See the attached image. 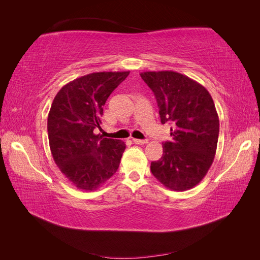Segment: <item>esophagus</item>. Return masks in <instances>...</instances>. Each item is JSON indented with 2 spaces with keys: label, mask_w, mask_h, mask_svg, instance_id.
<instances>
[{
  "label": "esophagus",
  "mask_w": 260,
  "mask_h": 260,
  "mask_svg": "<svg viewBox=\"0 0 260 260\" xmlns=\"http://www.w3.org/2000/svg\"><path fill=\"white\" fill-rule=\"evenodd\" d=\"M133 142H135L136 144H146L148 141L147 140H139V139H133L132 140Z\"/></svg>",
  "instance_id": "34e87169"
}]
</instances>
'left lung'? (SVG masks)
Segmentation results:
<instances>
[{"label": "left lung", "instance_id": "obj_1", "mask_svg": "<svg viewBox=\"0 0 260 260\" xmlns=\"http://www.w3.org/2000/svg\"><path fill=\"white\" fill-rule=\"evenodd\" d=\"M140 76L154 93L161 123L172 124V141L162 144L161 158L152 161V174L170 190H190L215 158L219 118L214 101L202 84L182 74L165 70Z\"/></svg>", "mask_w": 260, "mask_h": 260}]
</instances>
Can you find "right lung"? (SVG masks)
I'll return each instance as SVG.
<instances>
[{
	"instance_id": "right-lung-1",
	"label": "right lung",
	"mask_w": 260,
	"mask_h": 260,
	"mask_svg": "<svg viewBox=\"0 0 260 260\" xmlns=\"http://www.w3.org/2000/svg\"><path fill=\"white\" fill-rule=\"evenodd\" d=\"M130 72L93 73L70 81L54 98L48 133L51 153L59 170L75 186L94 191L119 167L124 142L103 138V106Z\"/></svg>"
}]
</instances>
